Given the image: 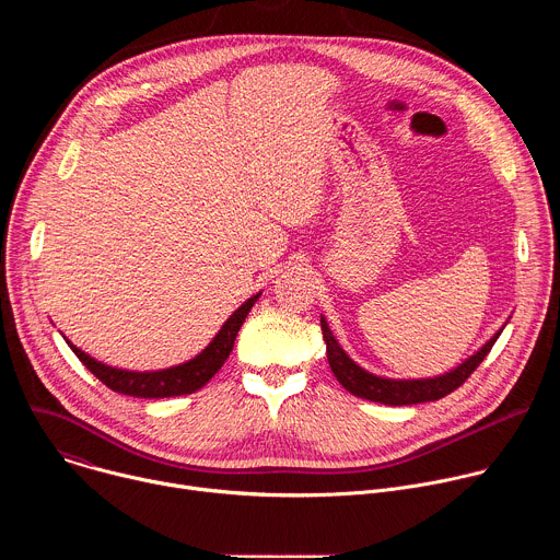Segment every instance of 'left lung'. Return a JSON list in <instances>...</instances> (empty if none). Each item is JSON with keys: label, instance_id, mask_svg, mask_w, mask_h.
Returning <instances> with one entry per match:
<instances>
[{"label": "left lung", "instance_id": "1", "mask_svg": "<svg viewBox=\"0 0 560 560\" xmlns=\"http://www.w3.org/2000/svg\"><path fill=\"white\" fill-rule=\"evenodd\" d=\"M505 328V326H503ZM503 328L486 343L478 348L471 357H467L463 363H458L454 370L430 376V378H387V376H376L368 370H363L359 363H354L348 352L339 346L335 339L326 316H322V330H324V341H326V352H328V363L337 376V381L354 396L368 398V401L383 404V406H415V404H428V401H439V398L447 396L454 392L458 385L465 383V378L478 368L497 339L501 337Z\"/></svg>", "mask_w": 560, "mask_h": 560}]
</instances>
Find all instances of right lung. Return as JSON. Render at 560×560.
Listing matches in <instances>:
<instances>
[{
	"label": "right lung",
	"mask_w": 560,
	"mask_h": 560,
	"mask_svg": "<svg viewBox=\"0 0 560 560\" xmlns=\"http://www.w3.org/2000/svg\"><path fill=\"white\" fill-rule=\"evenodd\" d=\"M261 294V292H259ZM259 294H253L242 307H236L228 322L221 326V330L214 335V339L201 350L195 359L166 368V370H152V372H135V370H121L106 365L91 354L82 352L77 346H72L66 337V343L74 352V357L82 361L106 387L119 394L128 396H139V398H166V396H182V394H192L199 387H203L225 363V359L232 352L234 339L238 328L244 326L246 316L250 307L257 303Z\"/></svg>",
	"instance_id": "obj_1"
}]
</instances>
